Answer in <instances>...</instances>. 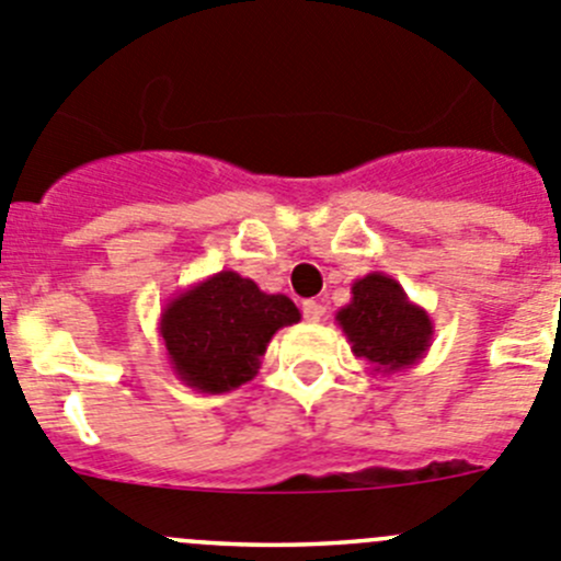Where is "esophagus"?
I'll return each mask as SVG.
<instances>
[{
	"mask_svg": "<svg viewBox=\"0 0 561 561\" xmlns=\"http://www.w3.org/2000/svg\"><path fill=\"white\" fill-rule=\"evenodd\" d=\"M324 313V308L319 306L317 300H306L302 302V317H306V322H319Z\"/></svg>",
	"mask_w": 561,
	"mask_h": 561,
	"instance_id": "34e87169",
	"label": "esophagus"
}]
</instances>
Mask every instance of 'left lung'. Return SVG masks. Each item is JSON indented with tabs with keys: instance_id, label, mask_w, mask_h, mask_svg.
<instances>
[{
	"instance_id": "left-lung-1",
	"label": "left lung",
	"mask_w": 561,
	"mask_h": 561,
	"mask_svg": "<svg viewBox=\"0 0 561 561\" xmlns=\"http://www.w3.org/2000/svg\"><path fill=\"white\" fill-rule=\"evenodd\" d=\"M352 355L377 375L413 369L432 344V319L386 272H369L352 284V300L335 313Z\"/></svg>"
}]
</instances>
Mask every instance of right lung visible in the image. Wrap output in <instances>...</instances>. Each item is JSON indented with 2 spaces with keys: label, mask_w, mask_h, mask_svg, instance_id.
<instances>
[{
  "label": "right lung",
  "mask_w": 561,
  "mask_h": 561,
  "mask_svg": "<svg viewBox=\"0 0 561 561\" xmlns=\"http://www.w3.org/2000/svg\"><path fill=\"white\" fill-rule=\"evenodd\" d=\"M300 322L286 295H266L233 270L209 275L170 297L159 317L164 355L184 386L226 393L253 380L280 328Z\"/></svg>",
  "instance_id": "1"
}]
</instances>
